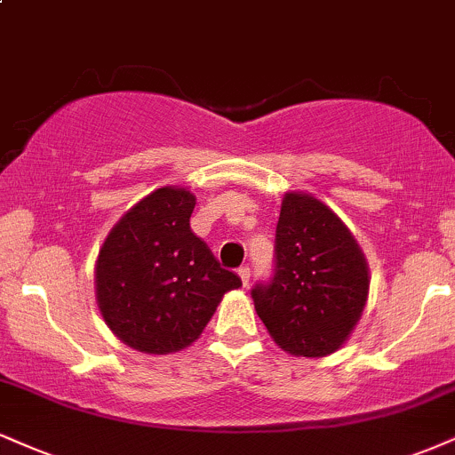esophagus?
Returning a JSON list of instances; mask_svg holds the SVG:
<instances>
[{
	"label": "esophagus",
	"instance_id": "34e87169",
	"mask_svg": "<svg viewBox=\"0 0 455 455\" xmlns=\"http://www.w3.org/2000/svg\"><path fill=\"white\" fill-rule=\"evenodd\" d=\"M239 277H242V283L243 286H248V282H250V267L245 265V267H239Z\"/></svg>",
	"mask_w": 455,
	"mask_h": 455
}]
</instances>
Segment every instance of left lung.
Returning <instances> with one entry per match:
<instances>
[{"label": "left lung", "instance_id": "left-lung-1", "mask_svg": "<svg viewBox=\"0 0 455 455\" xmlns=\"http://www.w3.org/2000/svg\"><path fill=\"white\" fill-rule=\"evenodd\" d=\"M273 251V275L251 288L256 314L286 352L332 354L354 331L369 292L358 243L322 201L288 193Z\"/></svg>", "mask_w": 455, "mask_h": 455}]
</instances>
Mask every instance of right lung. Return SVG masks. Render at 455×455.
<instances>
[{
    "instance_id": "right-lung-1",
    "label": "right lung",
    "mask_w": 455,
    "mask_h": 455,
    "mask_svg": "<svg viewBox=\"0 0 455 455\" xmlns=\"http://www.w3.org/2000/svg\"><path fill=\"white\" fill-rule=\"evenodd\" d=\"M195 196L158 188L123 216L97 260V303L120 341L146 354L199 339L228 290L242 286L190 228Z\"/></svg>"
}]
</instances>
